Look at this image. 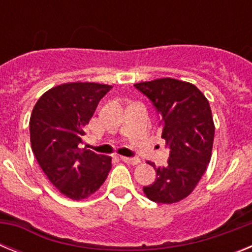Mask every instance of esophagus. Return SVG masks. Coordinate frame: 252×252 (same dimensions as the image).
Instances as JSON below:
<instances>
[{
  "mask_svg": "<svg viewBox=\"0 0 252 252\" xmlns=\"http://www.w3.org/2000/svg\"><path fill=\"white\" fill-rule=\"evenodd\" d=\"M121 160L124 162H126V164H130V165H137L140 162L139 159H136V158H127V157H121Z\"/></svg>",
  "mask_w": 252,
  "mask_h": 252,
  "instance_id": "obj_1",
  "label": "esophagus"
}]
</instances>
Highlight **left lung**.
<instances>
[{
    "label": "left lung",
    "mask_w": 252,
    "mask_h": 252,
    "mask_svg": "<svg viewBox=\"0 0 252 252\" xmlns=\"http://www.w3.org/2000/svg\"><path fill=\"white\" fill-rule=\"evenodd\" d=\"M160 115L161 137L170 149L168 165L155 168L157 180L144 187L153 202L177 203L194 190L211 161L215 122L206 95L197 87L174 78L135 84Z\"/></svg>",
    "instance_id": "left-lung-1"
}]
</instances>
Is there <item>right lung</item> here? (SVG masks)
<instances>
[{
  "instance_id": "right-lung-1",
  "label": "right lung",
  "mask_w": 252,
  "mask_h": 252,
  "mask_svg": "<svg viewBox=\"0 0 252 252\" xmlns=\"http://www.w3.org/2000/svg\"><path fill=\"white\" fill-rule=\"evenodd\" d=\"M108 84L72 82L46 91L30 117L31 149L48 179L73 201L92 195L104 183L112 158L78 148Z\"/></svg>"
}]
</instances>
